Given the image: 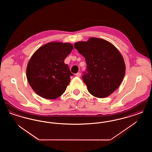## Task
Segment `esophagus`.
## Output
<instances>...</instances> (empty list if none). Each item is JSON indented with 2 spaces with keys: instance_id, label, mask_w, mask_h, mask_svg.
<instances>
[{
  "instance_id": "esophagus-1",
  "label": "esophagus",
  "mask_w": 152,
  "mask_h": 152,
  "mask_svg": "<svg viewBox=\"0 0 152 152\" xmlns=\"http://www.w3.org/2000/svg\"><path fill=\"white\" fill-rule=\"evenodd\" d=\"M76 76H77V77H80V76H81V73H77L76 74Z\"/></svg>"
}]
</instances>
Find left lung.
<instances>
[{"instance_id":"8db88e82","label":"left lung","mask_w":152,"mask_h":152,"mask_svg":"<svg viewBox=\"0 0 152 152\" xmlns=\"http://www.w3.org/2000/svg\"><path fill=\"white\" fill-rule=\"evenodd\" d=\"M74 47L86 58L87 73L83 79L89 92L96 97L105 98L115 92L125 73L124 58L116 47L96 37L76 42Z\"/></svg>"}]
</instances>
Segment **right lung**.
<instances>
[{
  "label": "right lung",
  "instance_id": "add662e5",
  "mask_svg": "<svg viewBox=\"0 0 152 152\" xmlns=\"http://www.w3.org/2000/svg\"><path fill=\"white\" fill-rule=\"evenodd\" d=\"M73 48L69 43L45 44L30 58L26 69L29 86L36 94L46 99H55L64 94L72 73L64 63Z\"/></svg>",
  "mask_w": 152,
  "mask_h": 152
}]
</instances>
